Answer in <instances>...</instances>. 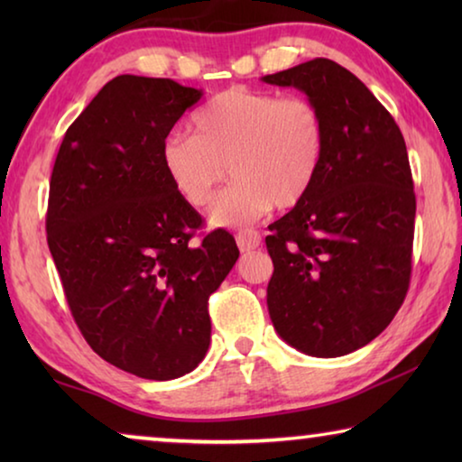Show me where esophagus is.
Segmentation results:
<instances>
[{
  "instance_id": "1",
  "label": "esophagus",
  "mask_w": 462,
  "mask_h": 462,
  "mask_svg": "<svg viewBox=\"0 0 462 462\" xmlns=\"http://www.w3.org/2000/svg\"><path fill=\"white\" fill-rule=\"evenodd\" d=\"M236 245L242 253H248V250L259 248L261 245V234L254 230H242L236 234Z\"/></svg>"
}]
</instances>
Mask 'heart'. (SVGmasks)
I'll return each mask as SVG.
<instances>
[{
  "instance_id": "obj_1",
  "label": "heart",
  "mask_w": 462,
  "mask_h": 462,
  "mask_svg": "<svg viewBox=\"0 0 462 462\" xmlns=\"http://www.w3.org/2000/svg\"><path fill=\"white\" fill-rule=\"evenodd\" d=\"M193 136L171 134L161 162L171 185L195 208L234 181L208 209L214 228H240L273 206L293 208L311 191L326 154V122L308 97L230 88L193 116Z\"/></svg>"
}]
</instances>
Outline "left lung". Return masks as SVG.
<instances>
[{
  "label": "left lung",
  "instance_id": "1",
  "mask_svg": "<svg viewBox=\"0 0 462 462\" xmlns=\"http://www.w3.org/2000/svg\"><path fill=\"white\" fill-rule=\"evenodd\" d=\"M319 107L326 154L311 191L269 226L267 308L303 355L334 358L377 338L410 287L416 195L402 130L348 69L330 59L264 75Z\"/></svg>",
  "mask_w": 462,
  "mask_h": 462
}]
</instances>
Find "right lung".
I'll return each instance as SVG.
<instances>
[{
	"label": "right lung",
	"mask_w": 462,
	"mask_h": 462,
	"mask_svg": "<svg viewBox=\"0 0 462 462\" xmlns=\"http://www.w3.org/2000/svg\"><path fill=\"white\" fill-rule=\"evenodd\" d=\"M203 91L120 75L69 126L46 234L77 326L118 369L169 381L208 353V300L238 261L232 234L191 245L201 216L171 185L161 146Z\"/></svg>",
	"instance_id": "add662e5"
}]
</instances>
